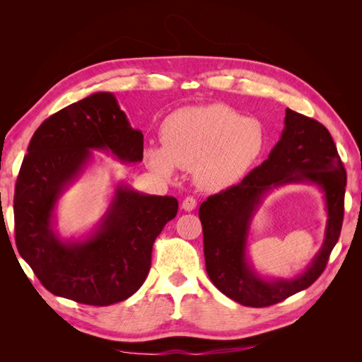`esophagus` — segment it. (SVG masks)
<instances>
[{
  "instance_id": "obj_1",
  "label": "esophagus",
  "mask_w": 362,
  "mask_h": 362,
  "mask_svg": "<svg viewBox=\"0 0 362 362\" xmlns=\"http://www.w3.org/2000/svg\"><path fill=\"white\" fill-rule=\"evenodd\" d=\"M196 205H198V202H196V199L193 198V196H187V198L182 201V208H184L185 211H193L194 208H196Z\"/></svg>"
}]
</instances>
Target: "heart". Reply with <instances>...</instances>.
<instances>
[{
  "label": "heart",
  "mask_w": 362,
  "mask_h": 362,
  "mask_svg": "<svg viewBox=\"0 0 362 362\" xmlns=\"http://www.w3.org/2000/svg\"><path fill=\"white\" fill-rule=\"evenodd\" d=\"M161 137L164 146L146 149L149 168L161 177H172L178 166L193 168L196 184L208 192L242 180L267 146L261 120L225 104L173 112L164 120Z\"/></svg>",
  "instance_id": "b5f03b06"
}]
</instances>
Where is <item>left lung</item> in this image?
Wrapping results in <instances>:
<instances>
[{
  "label": "left lung",
  "instance_id": "obj_1",
  "mask_svg": "<svg viewBox=\"0 0 362 362\" xmlns=\"http://www.w3.org/2000/svg\"><path fill=\"white\" fill-rule=\"evenodd\" d=\"M284 129L267 160L243 181L201 204L205 267L211 282L229 299L262 308L308 288L319 278L341 233L346 169L334 140L320 122L286 110ZM314 183L324 193L328 221L325 240L312 264L294 279H264L247 257L251 217L273 188Z\"/></svg>",
  "mask_w": 362,
  "mask_h": 362
}]
</instances>
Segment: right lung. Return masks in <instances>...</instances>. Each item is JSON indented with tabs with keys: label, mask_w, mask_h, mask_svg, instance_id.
Wrapping results in <instances>:
<instances>
[{
	"label": "right lung",
	"mask_w": 362,
	"mask_h": 362,
	"mask_svg": "<svg viewBox=\"0 0 362 362\" xmlns=\"http://www.w3.org/2000/svg\"><path fill=\"white\" fill-rule=\"evenodd\" d=\"M105 151L122 163L144 158V134L129 125L110 92H96L43 120L21 166L13 199L19 255L52 294L107 306L128 299L145 282L152 245L177 216L173 196L139 193L119 182L105 214L80 240L56 231L60 196Z\"/></svg>",
	"instance_id": "right-lung-1"
}]
</instances>
